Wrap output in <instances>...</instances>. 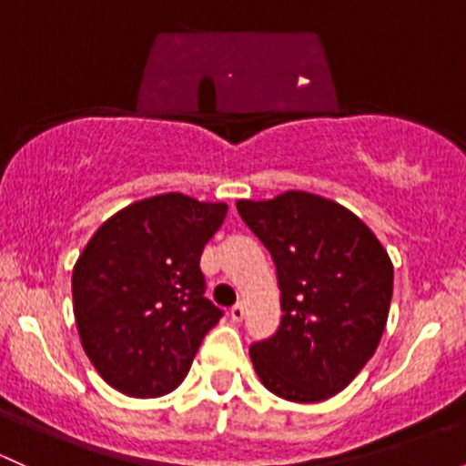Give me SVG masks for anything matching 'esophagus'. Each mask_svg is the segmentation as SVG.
<instances>
[{"label":"esophagus","mask_w":466,"mask_h":466,"mask_svg":"<svg viewBox=\"0 0 466 466\" xmlns=\"http://www.w3.org/2000/svg\"><path fill=\"white\" fill-rule=\"evenodd\" d=\"M229 319L234 320V323H241L245 319V305L243 303H237L232 309H229Z\"/></svg>","instance_id":"obj_1"}]
</instances>
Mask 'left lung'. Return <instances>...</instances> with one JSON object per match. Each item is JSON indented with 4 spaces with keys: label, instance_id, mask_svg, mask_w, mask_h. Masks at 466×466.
<instances>
[{
    "label": "left lung",
    "instance_id": "left-lung-1",
    "mask_svg": "<svg viewBox=\"0 0 466 466\" xmlns=\"http://www.w3.org/2000/svg\"><path fill=\"white\" fill-rule=\"evenodd\" d=\"M269 249L280 288L279 329L249 347L265 387L291 402L345 390L374 356L387 325L393 265L350 209L308 192L238 201Z\"/></svg>",
    "mask_w": 466,
    "mask_h": 466
}]
</instances>
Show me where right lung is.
<instances>
[{
    "instance_id": "obj_1",
    "label": "right lung",
    "mask_w": 466,
    "mask_h": 466,
    "mask_svg": "<svg viewBox=\"0 0 466 466\" xmlns=\"http://www.w3.org/2000/svg\"><path fill=\"white\" fill-rule=\"evenodd\" d=\"M228 206L181 192L132 203L101 225L73 269L81 345L132 398L177 390L223 311L206 299L201 254Z\"/></svg>"
}]
</instances>
